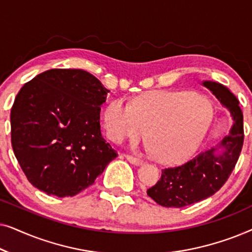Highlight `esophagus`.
<instances>
[{
	"label": "esophagus",
	"mask_w": 252,
	"mask_h": 252,
	"mask_svg": "<svg viewBox=\"0 0 252 252\" xmlns=\"http://www.w3.org/2000/svg\"><path fill=\"white\" fill-rule=\"evenodd\" d=\"M124 156H125L126 159L128 160L130 164H134V165H140V164H142V160H141L140 158L134 157V156H130V155H124Z\"/></svg>",
	"instance_id": "obj_1"
}]
</instances>
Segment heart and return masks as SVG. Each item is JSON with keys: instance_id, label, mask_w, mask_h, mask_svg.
Instances as JSON below:
<instances>
[{"instance_id": "heart-1", "label": "heart", "mask_w": 252, "mask_h": 252, "mask_svg": "<svg viewBox=\"0 0 252 252\" xmlns=\"http://www.w3.org/2000/svg\"><path fill=\"white\" fill-rule=\"evenodd\" d=\"M211 102L198 93L154 91L127 104L110 102L103 113L106 134L116 143L137 140L144 129L147 149L161 163H174L197 147L211 123Z\"/></svg>"}]
</instances>
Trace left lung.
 <instances>
[{"label":"left lung","instance_id":"1","mask_svg":"<svg viewBox=\"0 0 252 252\" xmlns=\"http://www.w3.org/2000/svg\"><path fill=\"white\" fill-rule=\"evenodd\" d=\"M234 120L229 134L218 146L202 151L186 163L161 170L157 184L147 190L149 197L165 208H182L210 197L225 185L243 146V115L239 99L219 82L203 81Z\"/></svg>","mask_w":252,"mask_h":252}]
</instances>
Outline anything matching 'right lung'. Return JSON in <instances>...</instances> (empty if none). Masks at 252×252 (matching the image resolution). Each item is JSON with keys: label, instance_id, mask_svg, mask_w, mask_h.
<instances>
[{"label": "right lung", "instance_id": "right-lung-1", "mask_svg": "<svg viewBox=\"0 0 252 252\" xmlns=\"http://www.w3.org/2000/svg\"><path fill=\"white\" fill-rule=\"evenodd\" d=\"M108 93L97 78L75 68L48 70L23 86L10 115L11 144L34 187L72 197L118 156L99 125Z\"/></svg>", "mask_w": 252, "mask_h": 252}]
</instances>
